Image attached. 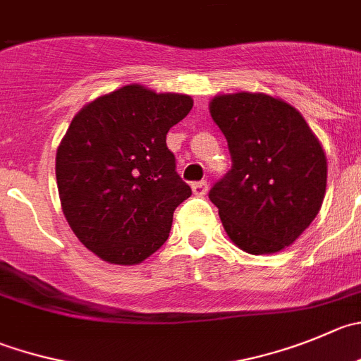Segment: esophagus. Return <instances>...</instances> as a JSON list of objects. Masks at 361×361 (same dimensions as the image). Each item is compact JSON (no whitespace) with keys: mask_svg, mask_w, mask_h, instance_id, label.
Returning a JSON list of instances; mask_svg holds the SVG:
<instances>
[{"mask_svg":"<svg viewBox=\"0 0 361 361\" xmlns=\"http://www.w3.org/2000/svg\"><path fill=\"white\" fill-rule=\"evenodd\" d=\"M191 190H193V193L197 195V197H204V195H207V183L205 180H200V183H193V186H191Z\"/></svg>","mask_w":361,"mask_h":361,"instance_id":"obj_1","label":"esophagus"}]
</instances>
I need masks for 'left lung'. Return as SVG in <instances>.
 I'll use <instances>...</instances> for the list:
<instances>
[{
	"label": "left lung",
	"mask_w": 361,
	"mask_h": 361,
	"mask_svg": "<svg viewBox=\"0 0 361 361\" xmlns=\"http://www.w3.org/2000/svg\"><path fill=\"white\" fill-rule=\"evenodd\" d=\"M209 111L232 156V170L209 191L226 235L252 255L286 250L324 200L321 142L294 106L273 95H216Z\"/></svg>",
	"instance_id": "1"
}]
</instances>
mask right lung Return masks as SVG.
<instances>
[{
    "mask_svg": "<svg viewBox=\"0 0 361 361\" xmlns=\"http://www.w3.org/2000/svg\"><path fill=\"white\" fill-rule=\"evenodd\" d=\"M191 108L190 95L126 85L72 118L56 150L58 195L75 238L99 259L135 266L168 239L191 188L166 135Z\"/></svg>",
    "mask_w": 361,
    "mask_h": 361,
    "instance_id": "1",
    "label": "right lung"
}]
</instances>
